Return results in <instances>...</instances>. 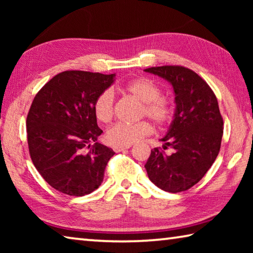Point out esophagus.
Here are the masks:
<instances>
[{"instance_id":"1","label":"esophagus","mask_w":253,"mask_h":253,"mask_svg":"<svg viewBox=\"0 0 253 253\" xmlns=\"http://www.w3.org/2000/svg\"><path fill=\"white\" fill-rule=\"evenodd\" d=\"M129 148H130V145L129 146H115L113 149H114V152L119 153V152H124V151H126V149H129Z\"/></svg>"}]
</instances>
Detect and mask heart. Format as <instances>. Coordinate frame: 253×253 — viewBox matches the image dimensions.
Masks as SVG:
<instances>
[{"label": "heart", "mask_w": 253, "mask_h": 253, "mask_svg": "<svg viewBox=\"0 0 253 253\" xmlns=\"http://www.w3.org/2000/svg\"><path fill=\"white\" fill-rule=\"evenodd\" d=\"M125 91L142 101L140 116H147L158 126H165L174 117V105L168 98L162 96V89L148 78H137L125 84ZM93 115L98 122L109 123L114 117L115 98L111 90H104L93 101ZM153 126L148 121L135 124L117 123L106 132L107 143L113 146H129L153 132Z\"/></svg>", "instance_id": "1"}]
</instances>
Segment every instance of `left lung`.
<instances>
[{"label": "left lung", "mask_w": 253, "mask_h": 253, "mask_svg": "<svg viewBox=\"0 0 253 253\" xmlns=\"http://www.w3.org/2000/svg\"><path fill=\"white\" fill-rule=\"evenodd\" d=\"M145 71L169 81L175 92L174 121L145 164L148 178L161 190L178 193L199 183L220 152L223 118L211 87L183 66L152 67ZM170 147L172 154L165 149Z\"/></svg>", "instance_id": "left-lung-1"}]
</instances>
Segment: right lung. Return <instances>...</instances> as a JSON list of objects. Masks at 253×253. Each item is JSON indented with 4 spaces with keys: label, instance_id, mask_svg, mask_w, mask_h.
<instances>
[{
    "label": "right lung",
    "instance_id": "1",
    "mask_svg": "<svg viewBox=\"0 0 253 253\" xmlns=\"http://www.w3.org/2000/svg\"><path fill=\"white\" fill-rule=\"evenodd\" d=\"M115 75L81 70L60 72L34 97L27 117L29 153L44 181L71 196L99 187L115 155L97 142L102 130L93 101L114 83Z\"/></svg>",
    "mask_w": 253,
    "mask_h": 253
}]
</instances>
